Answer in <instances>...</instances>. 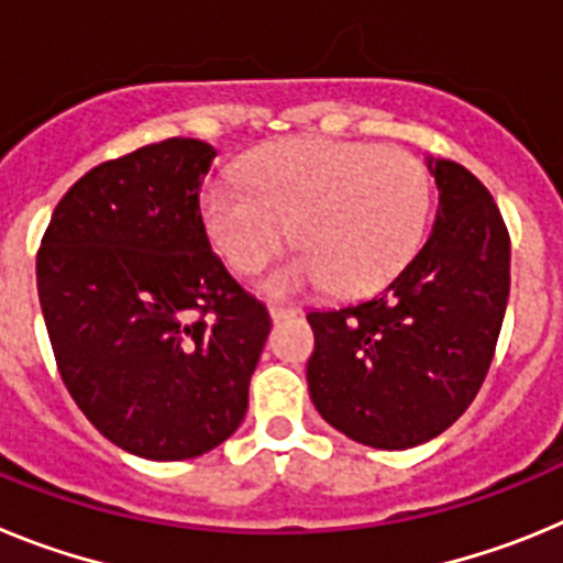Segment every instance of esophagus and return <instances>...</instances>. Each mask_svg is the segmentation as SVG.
<instances>
[{
  "instance_id": "1",
  "label": "esophagus",
  "mask_w": 563,
  "mask_h": 563,
  "mask_svg": "<svg viewBox=\"0 0 563 563\" xmlns=\"http://www.w3.org/2000/svg\"><path fill=\"white\" fill-rule=\"evenodd\" d=\"M271 318L273 324H278V321H287V318H296V310H290V307H271Z\"/></svg>"
}]
</instances>
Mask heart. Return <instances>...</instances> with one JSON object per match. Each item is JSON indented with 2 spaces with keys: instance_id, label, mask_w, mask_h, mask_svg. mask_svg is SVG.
<instances>
[{
  "instance_id": "obj_1",
  "label": "heart",
  "mask_w": 563,
  "mask_h": 563,
  "mask_svg": "<svg viewBox=\"0 0 563 563\" xmlns=\"http://www.w3.org/2000/svg\"><path fill=\"white\" fill-rule=\"evenodd\" d=\"M429 211L431 177L415 154L321 137L262 148L245 186L213 183L202 197L208 236L233 271L265 267L290 233L301 245L262 278L271 296L377 290L411 262Z\"/></svg>"
}]
</instances>
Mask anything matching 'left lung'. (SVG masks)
<instances>
[{
	"instance_id": "1",
	"label": "left lung",
	"mask_w": 563,
	"mask_h": 563,
	"mask_svg": "<svg viewBox=\"0 0 563 563\" xmlns=\"http://www.w3.org/2000/svg\"><path fill=\"white\" fill-rule=\"evenodd\" d=\"M426 166L440 191L426 245L377 296L307 316L312 406L369 449H415L460 420L494 361L510 292L494 197L460 163Z\"/></svg>"
}]
</instances>
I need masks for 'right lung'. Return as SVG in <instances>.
<instances>
[{
  "label": "right lung",
  "mask_w": 563,
  "mask_h": 563,
  "mask_svg": "<svg viewBox=\"0 0 563 563\" xmlns=\"http://www.w3.org/2000/svg\"><path fill=\"white\" fill-rule=\"evenodd\" d=\"M217 148L172 137L87 172L53 211L36 285L78 409L143 460L225 442L271 316L211 251L200 191Z\"/></svg>",
  "instance_id": "obj_1"
}]
</instances>
